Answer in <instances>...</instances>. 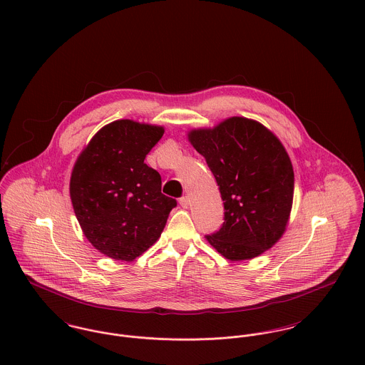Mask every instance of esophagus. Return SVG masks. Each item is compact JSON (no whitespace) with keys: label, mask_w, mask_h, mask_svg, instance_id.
<instances>
[{"label":"esophagus","mask_w":365,"mask_h":365,"mask_svg":"<svg viewBox=\"0 0 365 365\" xmlns=\"http://www.w3.org/2000/svg\"><path fill=\"white\" fill-rule=\"evenodd\" d=\"M180 205L184 209L188 208V207H190V198H188V197L180 198Z\"/></svg>","instance_id":"1"}]
</instances>
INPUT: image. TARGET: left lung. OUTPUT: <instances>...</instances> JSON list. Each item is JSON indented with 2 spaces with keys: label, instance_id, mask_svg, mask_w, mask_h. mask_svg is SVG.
Here are the masks:
<instances>
[{
  "label": "left lung",
  "instance_id": "1",
  "mask_svg": "<svg viewBox=\"0 0 365 365\" xmlns=\"http://www.w3.org/2000/svg\"><path fill=\"white\" fill-rule=\"evenodd\" d=\"M219 185L225 222L207 236L230 261L250 260L284 235L294 200V168L279 139L260 122L232 116L188 132Z\"/></svg>",
  "mask_w": 365,
  "mask_h": 365
}]
</instances>
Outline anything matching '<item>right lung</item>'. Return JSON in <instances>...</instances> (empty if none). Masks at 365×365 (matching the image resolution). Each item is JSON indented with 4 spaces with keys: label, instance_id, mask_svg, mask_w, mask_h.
<instances>
[{
    "label": "right lung",
    "instance_id": "obj_1",
    "mask_svg": "<svg viewBox=\"0 0 365 365\" xmlns=\"http://www.w3.org/2000/svg\"><path fill=\"white\" fill-rule=\"evenodd\" d=\"M163 126L130 119L101 128L77 158L70 198L88 242L112 260L133 261L158 240L177 201L145 163Z\"/></svg>",
    "mask_w": 365,
    "mask_h": 365
}]
</instances>
